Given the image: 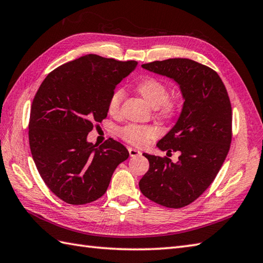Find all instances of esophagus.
<instances>
[{
    "label": "esophagus",
    "instance_id": "obj_1",
    "mask_svg": "<svg viewBox=\"0 0 263 263\" xmlns=\"http://www.w3.org/2000/svg\"><path fill=\"white\" fill-rule=\"evenodd\" d=\"M128 154H130L131 157H138V156H141V152L135 148H128Z\"/></svg>",
    "mask_w": 263,
    "mask_h": 263
}]
</instances>
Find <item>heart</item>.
Returning <instances> with one entry per match:
<instances>
[{
  "label": "heart",
  "instance_id": "b5f03b06",
  "mask_svg": "<svg viewBox=\"0 0 263 263\" xmlns=\"http://www.w3.org/2000/svg\"><path fill=\"white\" fill-rule=\"evenodd\" d=\"M137 91L146 102L156 108L157 115L161 119L170 120L176 115L177 102L174 98L168 97V88L163 81L156 78H144L137 83ZM123 99V91L117 89L110 95L107 104V109L110 115H116L120 110L121 102ZM120 136L128 143L135 146H144L152 139L158 136L157 127L147 125L130 124L120 130Z\"/></svg>",
  "mask_w": 263,
  "mask_h": 263
}]
</instances>
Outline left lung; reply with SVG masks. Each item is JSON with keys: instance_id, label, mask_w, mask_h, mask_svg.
<instances>
[{"instance_id": "obj_1", "label": "left lung", "mask_w": 263, "mask_h": 263, "mask_svg": "<svg viewBox=\"0 0 263 263\" xmlns=\"http://www.w3.org/2000/svg\"><path fill=\"white\" fill-rule=\"evenodd\" d=\"M180 87L181 114L157 147L180 153L177 163L143 154L149 171L139 182L142 194L167 208H182L198 199L221 168L232 141V106L220 77L189 59H168L142 64Z\"/></svg>"}]
</instances>
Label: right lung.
Wrapping results in <instances>:
<instances>
[{
  "label": "right lung",
  "mask_w": 263,
  "mask_h": 263,
  "mask_svg": "<svg viewBox=\"0 0 263 263\" xmlns=\"http://www.w3.org/2000/svg\"><path fill=\"white\" fill-rule=\"evenodd\" d=\"M137 65L88 54L59 66L39 87L30 110V150L43 181L64 202L99 199L127 159L122 143L109 138L98 147L87 136L107 116L110 95Z\"/></svg>",
  "instance_id": "right-lung-1"
}]
</instances>
